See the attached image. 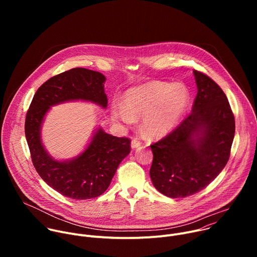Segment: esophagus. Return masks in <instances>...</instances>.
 I'll return each mask as SVG.
<instances>
[{"label":"esophagus","instance_id":"1","mask_svg":"<svg viewBox=\"0 0 257 257\" xmlns=\"http://www.w3.org/2000/svg\"><path fill=\"white\" fill-rule=\"evenodd\" d=\"M139 146H141V141L138 140L137 138H134V139L131 141V148H132V149H138Z\"/></svg>","mask_w":257,"mask_h":257}]
</instances>
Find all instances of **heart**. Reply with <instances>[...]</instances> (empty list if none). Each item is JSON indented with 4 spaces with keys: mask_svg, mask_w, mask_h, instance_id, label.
Here are the masks:
<instances>
[{
    "mask_svg": "<svg viewBox=\"0 0 257 257\" xmlns=\"http://www.w3.org/2000/svg\"><path fill=\"white\" fill-rule=\"evenodd\" d=\"M190 103V91L183 83L151 81L132 87L125 94V105L112 106L113 118L132 124L135 117L144 116L143 128L152 137H162L170 132Z\"/></svg>",
    "mask_w": 257,
    "mask_h": 257,
    "instance_id": "heart-1",
    "label": "heart"
}]
</instances>
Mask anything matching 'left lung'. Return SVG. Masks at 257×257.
<instances>
[{"mask_svg":"<svg viewBox=\"0 0 257 257\" xmlns=\"http://www.w3.org/2000/svg\"><path fill=\"white\" fill-rule=\"evenodd\" d=\"M197 95L192 112L170 134L151 145L154 186L171 198L204 189L227 165L235 135V118L225 92L194 70Z\"/></svg>","mask_w":257,"mask_h":257,"instance_id":"1","label":"left lung"}]
</instances>
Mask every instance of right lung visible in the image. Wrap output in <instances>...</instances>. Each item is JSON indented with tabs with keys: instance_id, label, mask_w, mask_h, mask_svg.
Segmentation results:
<instances>
[{
	"instance_id": "1",
	"label": "right lung",
	"mask_w": 257,
	"mask_h": 257,
	"mask_svg": "<svg viewBox=\"0 0 257 257\" xmlns=\"http://www.w3.org/2000/svg\"><path fill=\"white\" fill-rule=\"evenodd\" d=\"M99 72L74 68L46 81L35 92L25 119V136L33 166L54 190L73 199H90L101 195L111 184L120 163L131 151L130 139L116 137L99 128L87 149L78 157L60 162L45 150L41 129L52 105L69 100H86L107 105Z\"/></svg>"
}]
</instances>
